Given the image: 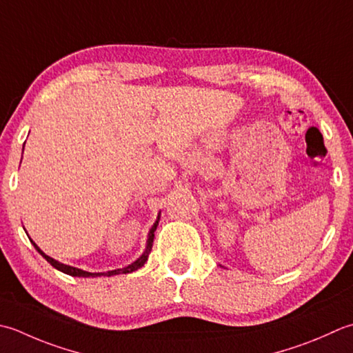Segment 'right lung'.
Segmentation results:
<instances>
[{
    "mask_svg": "<svg viewBox=\"0 0 353 353\" xmlns=\"http://www.w3.org/2000/svg\"><path fill=\"white\" fill-rule=\"evenodd\" d=\"M157 223H159V217H157V220H156V223L153 225V228H151L150 230V234H148V241H147V250H145V252L141 255L139 259H137L134 263H131V265H128L127 268H122V269H114V271H110V272H102V274H92V272H87V271H82V269H78V268H73V266H68V265H62V263H59V261H57V260H53L52 257H48V255H46L43 251L39 250V248L37 246V243H34V241H32L33 243V246L37 248V251L43 255V257L48 261V263H50L53 268H57L58 271H61V272H64V274H68V275H72V277H101V275H116V274H128V272H133V271H136V269H139V268H142L143 265H145V261H147V259H148V254H150V251H151V248H153V241H154V231H156V228H157Z\"/></svg>",
    "mask_w": 353,
    "mask_h": 353,
    "instance_id": "obj_1",
    "label": "right lung"
}]
</instances>
